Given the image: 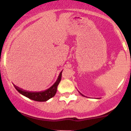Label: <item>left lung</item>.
I'll use <instances>...</instances> for the list:
<instances>
[{"label": "left lung", "instance_id": "8db88e82", "mask_svg": "<svg viewBox=\"0 0 131 131\" xmlns=\"http://www.w3.org/2000/svg\"><path fill=\"white\" fill-rule=\"evenodd\" d=\"M79 93H80V94H81V95H82V96H84V95H83V94H81V93H80V92H79Z\"/></svg>", "mask_w": 131, "mask_h": 131}]
</instances>
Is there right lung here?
<instances>
[{
	"instance_id": "obj_1",
	"label": "right lung",
	"mask_w": 131,
	"mask_h": 131,
	"mask_svg": "<svg viewBox=\"0 0 131 131\" xmlns=\"http://www.w3.org/2000/svg\"><path fill=\"white\" fill-rule=\"evenodd\" d=\"M63 71L60 72L59 76H58L57 80L56 82L49 89H46V90L43 91H39V92H32V91H28L23 90V89H21V88H18V86H16L14 85V88L16 89L21 94L23 95L25 97H28V98L30 99L31 100L36 101H40V102H42V101H46L54 96L56 94V91H57L58 89V85H59V82L61 79V73Z\"/></svg>"
}]
</instances>
